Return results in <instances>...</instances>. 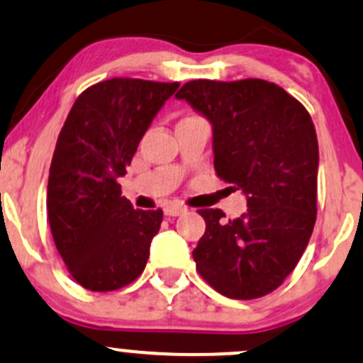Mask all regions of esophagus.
Listing matches in <instances>:
<instances>
[{"mask_svg":"<svg viewBox=\"0 0 363 363\" xmlns=\"http://www.w3.org/2000/svg\"><path fill=\"white\" fill-rule=\"evenodd\" d=\"M185 211L186 208L182 206V204H167V206L164 208V215L166 216H180Z\"/></svg>","mask_w":363,"mask_h":363,"instance_id":"obj_1","label":"esophagus"}]
</instances>
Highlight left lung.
Segmentation results:
<instances>
[{"instance_id":"obj_1","label":"left lung","mask_w":363,"mask_h":363,"mask_svg":"<svg viewBox=\"0 0 363 363\" xmlns=\"http://www.w3.org/2000/svg\"><path fill=\"white\" fill-rule=\"evenodd\" d=\"M177 98L211 122L216 174L248 204L236 220L199 209L206 230L192 252L197 271L225 297H264L294 271L316 222L320 159L311 117L260 78L192 80Z\"/></svg>"}]
</instances>
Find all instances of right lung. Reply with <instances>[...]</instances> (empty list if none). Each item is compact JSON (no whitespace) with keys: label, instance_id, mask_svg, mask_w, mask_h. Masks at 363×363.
Listing matches in <instances>:
<instances>
[{"label":"right lung","instance_id":"obj_1","mask_svg":"<svg viewBox=\"0 0 363 363\" xmlns=\"http://www.w3.org/2000/svg\"><path fill=\"white\" fill-rule=\"evenodd\" d=\"M178 82L111 78L85 89L59 133L47 211L52 238L74 281L111 292L143 272L162 209H134L122 197L141 138Z\"/></svg>","mask_w":363,"mask_h":363}]
</instances>
